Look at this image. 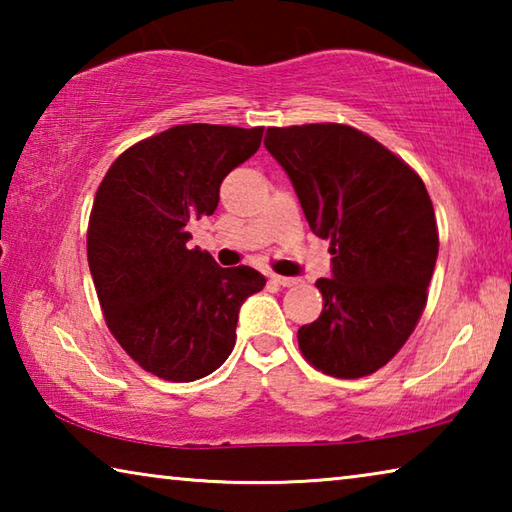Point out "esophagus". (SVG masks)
<instances>
[{"mask_svg": "<svg viewBox=\"0 0 512 512\" xmlns=\"http://www.w3.org/2000/svg\"><path fill=\"white\" fill-rule=\"evenodd\" d=\"M271 280L275 284H280V287H296V284L300 282L298 277H284V275H277V273H271Z\"/></svg>", "mask_w": 512, "mask_h": 512, "instance_id": "1", "label": "esophagus"}]
</instances>
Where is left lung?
Returning a JSON list of instances; mask_svg holds the SVG:
<instances>
[{"mask_svg": "<svg viewBox=\"0 0 512 512\" xmlns=\"http://www.w3.org/2000/svg\"><path fill=\"white\" fill-rule=\"evenodd\" d=\"M268 153L289 173L314 235L329 241L323 311L298 329L302 357L325 375L359 379L386 366L427 305L438 225L422 178L345 124L268 128Z\"/></svg>", "mask_w": 512, "mask_h": 512, "instance_id": "1", "label": "left lung"}]
</instances>
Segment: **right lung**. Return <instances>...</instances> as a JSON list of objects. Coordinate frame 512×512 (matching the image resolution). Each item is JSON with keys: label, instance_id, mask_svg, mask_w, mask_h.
<instances>
[{"label": "right lung", "instance_id": "add662e5", "mask_svg": "<svg viewBox=\"0 0 512 512\" xmlns=\"http://www.w3.org/2000/svg\"><path fill=\"white\" fill-rule=\"evenodd\" d=\"M264 128L180 124L133 144L94 196L88 264L106 325L137 366L167 381L210 375L237 341L244 300L266 277L221 268L189 248V225L214 214L228 173Z\"/></svg>", "mask_w": 512, "mask_h": 512}]
</instances>
